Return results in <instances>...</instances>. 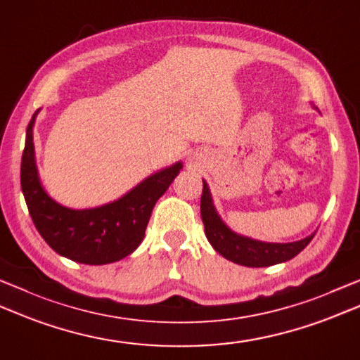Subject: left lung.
<instances>
[{"label": "left lung", "instance_id": "1", "mask_svg": "<svg viewBox=\"0 0 360 360\" xmlns=\"http://www.w3.org/2000/svg\"><path fill=\"white\" fill-rule=\"evenodd\" d=\"M200 207L204 232H206L209 243L224 259L243 266H256L257 269V266H269L290 260L304 250L315 236L312 234L292 243H266L237 234V232L229 229L226 223L217 214L206 181H202Z\"/></svg>", "mask_w": 360, "mask_h": 360}]
</instances>
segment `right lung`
<instances>
[{
    "mask_svg": "<svg viewBox=\"0 0 360 360\" xmlns=\"http://www.w3.org/2000/svg\"><path fill=\"white\" fill-rule=\"evenodd\" d=\"M34 112L26 129L20 181L35 228L44 240L70 260L104 265L129 256L142 243L153 207L182 168L181 162L140 182L122 198L94 209H70L56 202L41 187L34 158Z\"/></svg>",
    "mask_w": 360,
    "mask_h": 360,
    "instance_id": "1",
    "label": "right lung"
}]
</instances>
